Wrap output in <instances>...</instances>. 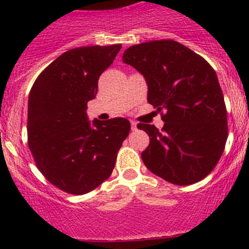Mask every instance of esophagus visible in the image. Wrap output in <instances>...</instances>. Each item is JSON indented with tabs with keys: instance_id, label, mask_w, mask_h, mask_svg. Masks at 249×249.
Instances as JSON below:
<instances>
[{
	"instance_id": "1",
	"label": "esophagus",
	"mask_w": 249,
	"mask_h": 249,
	"mask_svg": "<svg viewBox=\"0 0 249 249\" xmlns=\"http://www.w3.org/2000/svg\"><path fill=\"white\" fill-rule=\"evenodd\" d=\"M131 130H132V131L137 130V123L134 122V120H131Z\"/></svg>"
}]
</instances>
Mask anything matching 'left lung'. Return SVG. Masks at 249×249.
<instances>
[{
	"instance_id": "1",
	"label": "left lung",
	"mask_w": 249,
	"mask_h": 249,
	"mask_svg": "<svg viewBox=\"0 0 249 249\" xmlns=\"http://www.w3.org/2000/svg\"><path fill=\"white\" fill-rule=\"evenodd\" d=\"M123 62L143 74L148 102L161 113L162 129L140 123L149 136L141 157L147 169L167 182L189 185L219 161L228 139L224 96L210 64L172 39L127 48Z\"/></svg>"
}]
</instances>
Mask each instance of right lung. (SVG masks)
<instances>
[{
    "label": "right lung",
    "mask_w": 249,
    "mask_h": 249,
    "mask_svg": "<svg viewBox=\"0 0 249 249\" xmlns=\"http://www.w3.org/2000/svg\"><path fill=\"white\" fill-rule=\"evenodd\" d=\"M122 44L65 52L35 80L29 95L27 141L36 166L56 188L83 195L112 175L130 122L88 120V102Z\"/></svg>",
    "instance_id": "1"
}]
</instances>
